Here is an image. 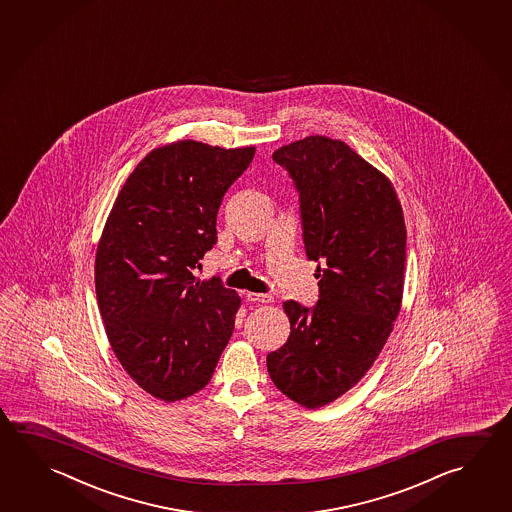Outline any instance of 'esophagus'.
I'll return each mask as SVG.
<instances>
[{"label": "esophagus", "mask_w": 512, "mask_h": 512, "mask_svg": "<svg viewBox=\"0 0 512 512\" xmlns=\"http://www.w3.org/2000/svg\"><path fill=\"white\" fill-rule=\"evenodd\" d=\"M246 298L255 304H271L273 302V295H269V293H246Z\"/></svg>", "instance_id": "1"}]
</instances>
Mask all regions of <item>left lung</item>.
<instances>
[{"label":"left lung","instance_id":"1","mask_svg":"<svg viewBox=\"0 0 512 512\" xmlns=\"http://www.w3.org/2000/svg\"><path fill=\"white\" fill-rule=\"evenodd\" d=\"M273 160L295 181L305 253L323 268L313 309L284 302L291 332L268 372L313 410L358 385L385 347L403 302L406 226L392 181L341 140L305 136Z\"/></svg>","mask_w":512,"mask_h":512}]
</instances>
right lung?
<instances>
[{
	"instance_id": "obj_1",
	"label": "right lung",
	"mask_w": 512,
	"mask_h": 512,
	"mask_svg": "<svg viewBox=\"0 0 512 512\" xmlns=\"http://www.w3.org/2000/svg\"><path fill=\"white\" fill-rule=\"evenodd\" d=\"M255 147H156L118 192L95 255L100 316L120 365L147 394L181 401L208 385L241 296L194 269L216 244L217 210Z\"/></svg>"
}]
</instances>
